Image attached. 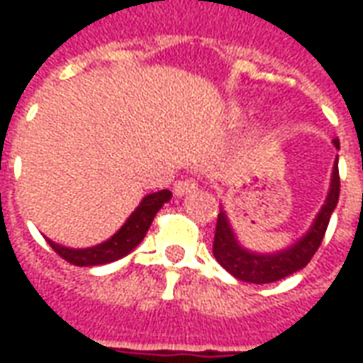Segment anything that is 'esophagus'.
I'll return each instance as SVG.
<instances>
[{
  "instance_id": "34e87169",
  "label": "esophagus",
  "mask_w": 363,
  "mask_h": 363,
  "mask_svg": "<svg viewBox=\"0 0 363 363\" xmlns=\"http://www.w3.org/2000/svg\"><path fill=\"white\" fill-rule=\"evenodd\" d=\"M196 189H198L196 181H192V179H184V181L174 182L173 192L177 198H182V196H186V194H190V192H194Z\"/></svg>"
}]
</instances>
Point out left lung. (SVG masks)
<instances>
[{"instance_id": "8db88e82", "label": "left lung", "mask_w": 363, "mask_h": 363, "mask_svg": "<svg viewBox=\"0 0 363 363\" xmlns=\"http://www.w3.org/2000/svg\"><path fill=\"white\" fill-rule=\"evenodd\" d=\"M333 143L336 150L340 147L338 140H333ZM338 194H340V177H338V157H336L325 204L320 206L319 213L315 216L309 229L286 249L274 252H257L241 245L228 213L221 208V212L218 213L216 237H213V257L231 276L249 284H270L291 276L294 272H299L301 268L307 267V262L319 249L330 216L338 204Z\"/></svg>"}]
</instances>
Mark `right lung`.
<instances>
[{
  "instance_id": "obj_1",
  "label": "right lung",
  "mask_w": 363,
  "mask_h": 363,
  "mask_svg": "<svg viewBox=\"0 0 363 363\" xmlns=\"http://www.w3.org/2000/svg\"><path fill=\"white\" fill-rule=\"evenodd\" d=\"M171 198H173L171 190H159V192L143 196L138 208L124 221V225L114 235L108 237L106 241L93 245V247L72 249V247L54 243L48 237H46V241L69 264H75V267H101V264H108V262H114V260L126 257L128 252H132L138 245L142 243L147 229H150L151 221L155 218V213Z\"/></svg>"
}]
</instances>
